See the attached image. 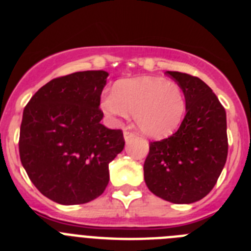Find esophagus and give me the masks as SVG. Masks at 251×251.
Instances as JSON below:
<instances>
[{"mask_svg":"<svg viewBox=\"0 0 251 251\" xmlns=\"http://www.w3.org/2000/svg\"><path fill=\"white\" fill-rule=\"evenodd\" d=\"M134 137H136V134H134V133L128 132V130H126V132H124V139H126V142L130 141V139L134 138Z\"/></svg>","mask_w":251,"mask_h":251,"instance_id":"1","label":"esophagus"}]
</instances>
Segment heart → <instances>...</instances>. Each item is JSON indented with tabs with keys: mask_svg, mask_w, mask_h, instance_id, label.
Masks as SVG:
<instances>
[{
	"mask_svg": "<svg viewBox=\"0 0 251 251\" xmlns=\"http://www.w3.org/2000/svg\"><path fill=\"white\" fill-rule=\"evenodd\" d=\"M100 108L114 121L134 114L137 127L145 136L161 138L171 134L182 122L187 101L176 81L143 76L118 81L112 94L101 98Z\"/></svg>",
	"mask_w": 251,
	"mask_h": 251,
	"instance_id": "1",
	"label": "heart"
}]
</instances>
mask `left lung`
Masks as SVG:
<instances>
[{
  "instance_id": "obj_1",
  "label": "left lung",
  "mask_w": 251,
  "mask_h": 251,
  "mask_svg": "<svg viewBox=\"0 0 251 251\" xmlns=\"http://www.w3.org/2000/svg\"><path fill=\"white\" fill-rule=\"evenodd\" d=\"M167 74L185 92L186 115L176 133L150 143L145 181L163 200L192 203L211 191L226 163V112L201 79L178 72Z\"/></svg>"
}]
</instances>
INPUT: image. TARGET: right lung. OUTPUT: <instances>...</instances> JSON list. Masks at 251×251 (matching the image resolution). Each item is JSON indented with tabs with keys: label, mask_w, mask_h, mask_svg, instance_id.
<instances>
[{
	"label": "right lung",
	"mask_w": 251,
	"mask_h": 251,
	"mask_svg": "<svg viewBox=\"0 0 251 251\" xmlns=\"http://www.w3.org/2000/svg\"><path fill=\"white\" fill-rule=\"evenodd\" d=\"M108 73L88 70L52 79L24 109L20 158L31 182L61 205L86 203L109 182V163L124 148L123 132L100 121Z\"/></svg>",
	"instance_id": "obj_1"
}]
</instances>
